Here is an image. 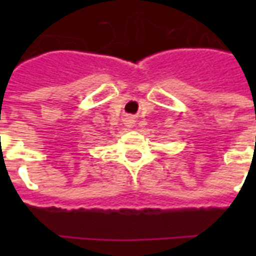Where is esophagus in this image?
Segmentation results:
<instances>
[{
  "label": "esophagus",
  "instance_id": "obj_1",
  "mask_svg": "<svg viewBox=\"0 0 256 256\" xmlns=\"http://www.w3.org/2000/svg\"><path fill=\"white\" fill-rule=\"evenodd\" d=\"M134 122H136V120H134L132 116H126V118H124V124L128 126V128H132V124H134Z\"/></svg>",
  "mask_w": 256,
  "mask_h": 256
}]
</instances>
